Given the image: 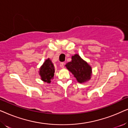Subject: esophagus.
Segmentation results:
<instances>
[{
  "label": "esophagus",
  "mask_w": 128,
  "mask_h": 128,
  "mask_svg": "<svg viewBox=\"0 0 128 128\" xmlns=\"http://www.w3.org/2000/svg\"><path fill=\"white\" fill-rule=\"evenodd\" d=\"M64 62H61L60 64V66L61 67V68H64Z\"/></svg>",
  "instance_id": "1"
}]
</instances>
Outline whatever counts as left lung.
Segmentation results:
<instances>
[{"label": "left lung", "mask_w": 128, "mask_h": 128, "mask_svg": "<svg viewBox=\"0 0 128 128\" xmlns=\"http://www.w3.org/2000/svg\"><path fill=\"white\" fill-rule=\"evenodd\" d=\"M65 66L72 73L78 83H86L90 80L92 75V68L78 54H74L72 56V60L67 63Z\"/></svg>", "instance_id": "8db88e82"}]
</instances>
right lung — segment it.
I'll return each instance as SVG.
<instances>
[{"label": "right lung", "instance_id": "add662e5", "mask_svg": "<svg viewBox=\"0 0 128 128\" xmlns=\"http://www.w3.org/2000/svg\"><path fill=\"white\" fill-rule=\"evenodd\" d=\"M54 73L55 67L53 63L50 58H48L40 68L39 74L41 77V79L43 82L50 83L51 80L54 78Z\"/></svg>", "mask_w": 128, "mask_h": 128}]
</instances>
